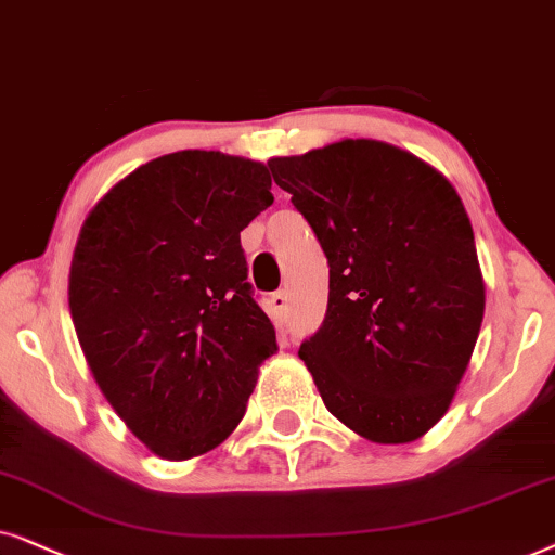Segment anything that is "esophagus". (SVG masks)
Returning a JSON list of instances; mask_svg holds the SVG:
<instances>
[{
	"label": "esophagus",
	"instance_id": "1",
	"mask_svg": "<svg viewBox=\"0 0 555 555\" xmlns=\"http://www.w3.org/2000/svg\"><path fill=\"white\" fill-rule=\"evenodd\" d=\"M271 307H273V312L284 317L286 312H289V294H286L284 289L282 292H273L271 294Z\"/></svg>",
	"mask_w": 555,
	"mask_h": 555
}]
</instances>
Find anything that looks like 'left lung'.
Returning <instances> with one entry per match:
<instances>
[{"mask_svg":"<svg viewBox=\"0 0 555 555\" xmlns=\"http://www.w3.org/2000/svg\"><path fill=\"white\" fill-rule=\"evenodd\" d=\"M330 266L322 327L299 347L330 413L378 444L444 416L485 314L456 190L413 154L345 139L269 162Z\"/></svg>","mask_w":555,"mask_h":555,"instance_id":"8db88e82","label":"left lung"}]
</instances>
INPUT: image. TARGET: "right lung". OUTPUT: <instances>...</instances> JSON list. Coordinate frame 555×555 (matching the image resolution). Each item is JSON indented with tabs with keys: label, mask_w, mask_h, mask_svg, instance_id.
I'll return each instance as SVG.
<instances>
[{
	"label": "right lung",
	"mask_w": 555,
	"mask_h": 555,
	"mask_svg": "<svg viewBox=\"0 0 555 555\" xmlns=\"http://www.w3.org/2000/svg\"><path fill=\"white\" fill-rule=\"evenodd\" d=\"M273 203L258 162L184 150L146 162L88 212L70 317L93 378L165 460L218 447L279 350L241 231Z\"/></svg>",
	"instance_id": "obj_1"
}]
</instances>
